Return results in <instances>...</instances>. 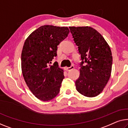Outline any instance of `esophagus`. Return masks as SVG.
Segmentation results:
<instances>
[{"label":"esophagus","mask_w":128,"mask_h":128,"mask_svg":"<svg viewBox=\"0 0 128 128\" xmlns=\"http://www.w3.org/2000/svg\"><path fill=\"white\" fill-rule=\"evenodd\" d=\"M74 68V66L72 65V66H70V67H66V70H68V71H69V70H73Z\"/></svg>","instance_id":"34e87169"}]
</instances>
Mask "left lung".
<instances>
[{"instance_id":"8db88e82","label":"left lung","mask_w":128,"mask_h":128,"mask_svg":"<svg viewBox=\"0 0 128 128\" xmlns=\"http://www.w3.org/2000/svg\"><path fill=\"white\" fill-rule=\"evenodd\" d=\"M70 29L82 60L80 76L75 82L76 90L85 96H96L103 91L111 75V49L103 36L92 28L73 26Z\"/></svg>"}]
</instances>
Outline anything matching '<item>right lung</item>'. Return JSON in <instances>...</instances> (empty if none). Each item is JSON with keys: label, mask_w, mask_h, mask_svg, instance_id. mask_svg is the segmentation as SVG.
Returning a JSON list of instances; mask_svg holds the SVG:
<instances>
[{"label": "right lung", "mask_w": 128, "mask_h": 128, "mask_svg": "<svg viewBox=\"0 0 128 128\" xmlns=\"http://www.w3.org/2000/svg\"><path fill=\"white\" fill-rule=\"evenodd\" d=\"M69 33L67 27L42 26L24 42L21 54L23 76L30 90L40 100H50L60 92L63 70L57 62L50 64L57 56L58 46Z\"/></svg>", "instance_id": "obj_1"}]
</instances>
